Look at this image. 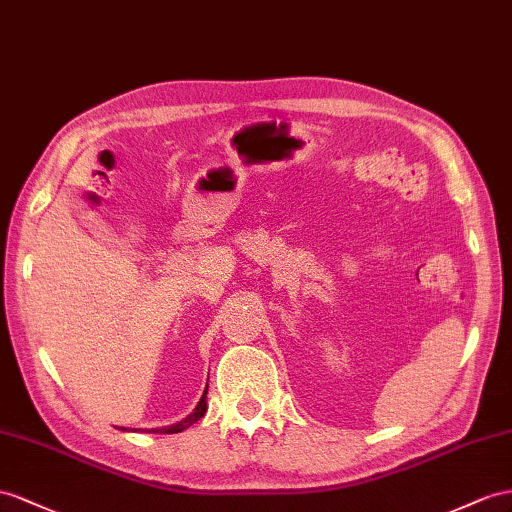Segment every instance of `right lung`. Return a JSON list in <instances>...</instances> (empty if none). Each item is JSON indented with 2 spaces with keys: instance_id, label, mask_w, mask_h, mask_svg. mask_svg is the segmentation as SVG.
I'll list each match as a JSON object with an SVG mask.
<instances>
[{
  "instance_id": "obj_1",
  "label": "right lung",
  "mask_w": 512,
  "mask_h": 512,
  "mask_svg": "<svg viewBox=\"0 0 512 512\" xmlns=\"http://www.w3.org/2000/svg\"><path fill=\"white\" fill-rule=\"evenodd\" d=\"M207 387H205V393L201 396V400H199V404H196V409L188 415V417H183L181 422H177V424H173V426H164V428H153V432H164V435H175V432H181V430H186V428H190L194 422H199V419L205 415V411H207ZM121 430H129V428H125V426H121ZM136 430V428H134Z\"/></svg>"
}]
</instances>
